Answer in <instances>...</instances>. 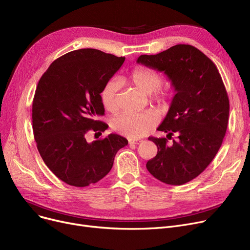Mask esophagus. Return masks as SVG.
Wrapping results in <instances>:
<instances>
[{
    "label": "esophagus",
    "mask_w": 250,
    "mask_h": 250,
    "mask_svg": "<svg viewBox=\"0 0 250 250\" xmlns=\"http://www.w3.org/2000/svg\"><path fill=\"white\" fill-rule=\"evenodd\" d=\"M141 142H143V140H140V139H129L128 140V143L129 144H136V145H138V144H140Z\"/></svg>",
    "instance_id": "obj_1"
}]
</instances>
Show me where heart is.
Masks as SVG:
<instances>
[{"mask_svg":"<svg viewBox=\"0 0 250 250\" xmlns=\"http://www.w3.org/2000/svg\"><path fill=\"white\" fill-rule=\"evenodd\" d=\"M129 81L144 94L153 95V101L161 110H168L174 101V93L171 91H158L163 85L162 77L155 71L139 67L129 76ZM120 82L116 79H110L104 84L100 91V100L104 108L108 111H115L118 108L117 91ZM156 123V114L152 110L144 112H124L115 116L111 126L116 132L129 138H138L146 133Z\"/></svg>","mask_w":250,"mask_h":250,"instance_id":"b5f03b06","label":"heart"}]
</instances>
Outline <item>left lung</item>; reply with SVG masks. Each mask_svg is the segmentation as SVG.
Listing matches in <instances>:
<instances>
[{"instance_id":"1","label":"left lung","mask_w":250,"mask_h":250,"mask_svg":"<svg viewBox=\"0 0 250 250\" xmlns=\"http://www.w3.org/2000/svg\"><path fill=\"white\" fill-rule=\"evenodd\" d=\"M138 63L164 72L174 88V101L157 128L176 140H149L158 152L146 164L158 180L181 186L199 176L213 161L225 137L229 98L215 63L196 47L176 44L160 54L142 55Z\"/></svg>"}]
</instances>
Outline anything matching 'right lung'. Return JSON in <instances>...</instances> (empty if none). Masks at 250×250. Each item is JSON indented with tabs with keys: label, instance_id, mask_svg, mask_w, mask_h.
Listing matches in <instances>:
<instances>
[{
	"label": "right lung",
	"instance_id": "right-lung-1",
	"mask_svg": "<svg viewBox=\"0 0 250 250\" xmlns=\"http://www.w3.org/2000/svg\"><path fill=\"white\" fill-rule=\"evenodd\" d=\"M125 60L94 48L73 50L52 62L38 82L32 103L37 150L50 171L70 186L98 182L127 145L116 134L86 141L90 130L101 135L108 127L97 121L104 114L100 91Z\"/></svg>",
	"mask_w": 250,
	"mask_h": 250
}]
</instances>
